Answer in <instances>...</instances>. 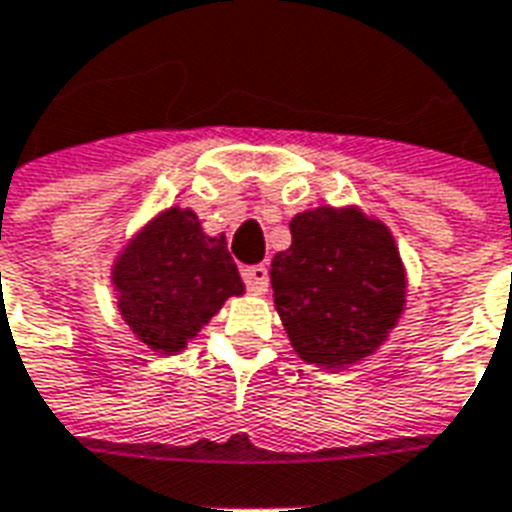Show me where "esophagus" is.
Listing matches in <instances>:
<instances>
[{"mask_svg": "<svg viewBox=\"0 0 512 512\" xmlns=\"http://www.w3.org/2000/svg\"><path fill=\"white\" fill-rule=\"evenodd\" d=\"M244 276V285L252 290V293H266L268 287V268L263 263H257V266H246L241 271Z\"/></svg>", "mask_w": 512, "mask_h": 512, "instance_id": "34e87169", "label": "esophagus"}]
</instances>
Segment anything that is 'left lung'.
<instances>
[{"instance_id":"left-lung-1","label":"left lung","mask_w":512,"mask_h":512,"mask_svg":"<svg viewBox=\"0 0 512 512\" xmlns=\"http://www.w3.org/2000/svg\"><path fill=\"white\" fill-rule=\"evenodd\" d=\"M293 244L271 260V287L295 352L342 369L374 352L404 309V268L385 225L320 206L290 222Z\"/></svg>"}]
</instances>
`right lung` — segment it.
<instances>
[{
    "mask_svg": "<svg viewBox=\"0 0 512 512\" xmlns=\"http://www.w3.org/2000/svg\"><path fill=\"white\" fill-rule=\"evenodd\" d=\"M119 309L151 350L179 352L219 312L244 293L225 236L208 238L192 211L170 208L140 233L113 271Z\"/></svg>",
    "mask_w": 512,
    "mask_h": 512,
    "instance_id": "right-lung-1",
    "label": "right lung"
}]
</instances>
